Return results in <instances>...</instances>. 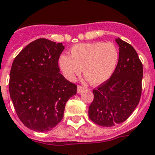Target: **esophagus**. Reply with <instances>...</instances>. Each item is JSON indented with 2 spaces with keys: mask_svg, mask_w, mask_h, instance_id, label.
<instances>
[{
  "mask_svg": "<svg viewBox=\"0 0 155 155\" xmlns=\"http://www.w3.org/2000/svg\"><path fill=\"white\" fill-rule=\"evenodd\" d=\"M84 91V87H81V86H78L77 87V93L80 94Z\"/></svg>",
  "mask_w": 155,
  "mask_h": 155,
  "instance_id": "34e87169",
  "label": "esophagus"
}]
</instances>
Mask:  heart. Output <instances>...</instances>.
Returning <instances> with one entry per match:
<instances>
[{
  "mask_svg": "<svg viewBox=\"0 0 155 155\" xmlns=\"http://www.w3.org/2000/svg\"><path fill=\"white\" fill-rule=\"evenodd\" d=\"M70 53V56L61 55L58 61L64 76L74 81L83 68L86 80L97 86L110 80L119 59L117 48L112 42L77 44L71 48Z\"/></svg>",
  "mask_w": 155,
  "mask_h": 155,
  "instance_id": "b5f03b06",
  "label": "heart"
}]
</instances>
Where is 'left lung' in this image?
I'll return each mask as SVG.
<instances>
[{
  "mask_svg": "<svg viewBox=\"0 0 155 155\" xmlns=\"http://www.w3.org/2000/svg\"><path fill=\"white\" fill-rule=\"evenodd\" d=\"M119 59L113 75L94 90L88 115L94 123L112 127L125 121L140 102L143 64L133 47L120 38Z\"/></svg>",
  "mask_w": 155,
  "mask_h": 155,
  "instance_id": "obj_1",
  "label": "left lung"
}]
</instances>
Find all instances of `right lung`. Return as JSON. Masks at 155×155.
<instances>
[{
  "label": "right lung",
  "mask_w": 155,
  "mask_h": 155,
  "mask_svg": "<svg viewBox=\"0 0 155 155\" xmlns=\"http://www.w3.org/2000/svg\"><path fill=\"white\" fill-rule=\"evenodd\" d=\"M62 43L38 38L14 59L9 93L18 117L35 132H49L64 117L65 104L76 94L77 86L60 73L58 59Z\"/></svg>",
  "instance_id": "right-lung-1"
}]
</instances>
